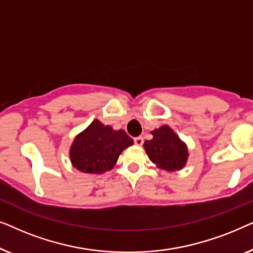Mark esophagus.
<instances>
[{
  "label": "esophagus",
  "mask_w": 253,
  "mask_h": 253,
  "mask_svg": "<svg viewBox=\"0 0 253 253\" xmlns=\"http://www.w3.org/2000/svg\"><path fill=\"white\" fill-rule=\"evenodd\" d=\"M134 144L137 145V146H141V145L144 144V138L141 137V136H139V137H136L134 138Z\"/></svg>",
  "instance_id": "esophagus-1"
}]
</instances>
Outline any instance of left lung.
I'll return each mask as SVG.
<instances>
[{
  "label": "left lung",
  "mask_w": 253,
  "mask_h": 253,
  "mask_svg": "<svg viewBox=\"0 0 253 253\" xmlns=\"http://www.w3.org/2000/svg\"><path fill=\"white\" fill-rule=\"evenodd\" d=\"M151 140H145L147 157L158 168L166 171H178L185 167L189 158L186 144L169 126L151 131Z\"/></svg>",
  "instance_id": "obj_1"
}]
</instances>
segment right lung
<instances>
[{
    "mask_svg": "<svg viewBox=\"0 0 253 253\" xmlns=\"http://www.w3.org/2000/svg\"><path fill=\"white\" fill-rule=\"evenodd\" d=\"M132 138L122 129L114 130L94 120L72 141L69 157L74 167L85 174H103L113 169Z\"/></svg>",
    "mask_w": 253,
    "mask_h": 253,
    "instance_id": "1",
    "label": "right lung"
}]
</instances>
